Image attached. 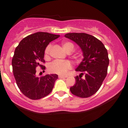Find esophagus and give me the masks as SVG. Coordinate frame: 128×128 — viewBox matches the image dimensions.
Wrapping results in <instances>:
<instances>
[{"label":"esophagus","mask_w":128,"mask_h":128,"mask_svg":"<svg viewBox=\"0 0 128 128\" xmlns=\"http://www.w3.org/2000/svg\"><path fill=\"white\" fill-rule=\"evenodd\" d=\"M58 77H59L60 78H67V77H68V76H64V75H59V76H58Z\"/></svg>","instance_id":"34e87169"}]
</instances>
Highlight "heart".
<instances>
[{"instance_id":"heart-1","label":"heart","mask_w":128,"mask_h":128,"mask_svg":"<svg viewBox=\"0 0 128 128\" xmlns=\"http://www.w3.org/2000/svg\"><path fill=\"white\" fill-rule=\"evenodd\" d=\"M63 49L66 52H71L74 49V46L72 42H63L62 44ZM52 46L48 44L44 50V58L46 60L49 59V54ZM71 63L68 61H54L48 66L49 72L58 74H65L69 69L71 68Z\"/></svg>"}]
</instances>
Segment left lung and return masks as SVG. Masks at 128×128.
I'll return each mask as SVG.
<instances>
[{
    "label": "left lung",
    "instance_id": "obj_1",
    "mask_svg": "<svg viewBox=\"0 0 128 128\" xmlns=\"http://www.w3.org/2000/svg\"><path fill=\"white\" fill-rule=\"evenodd\" d=\"M66 38L75 42L81 49L84 58L76 72L81 73L75 77L76 83L70 88L73 94L86 98L99 90L106 78L109 65L107 50L99 40L86 33H68ZM84 73L85 78H81Z\"/></svg>",
    "mask_w": 128,
    "mask_h": 128
}]
</instances>
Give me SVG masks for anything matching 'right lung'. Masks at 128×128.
I'll return each instance as SVG.
<instances>
[{
	"instance_id": "1",
	"label": "right lung",
	"mask_w": 128,
	"mask_h": 128,
	"mask_svg": "<svg viewBox=\"0 0 128 128\" xmlns=\"http://www.w3.org/2000/svg\"><path fill=\"white\" fill-rule=\"evenodd\" d=\"M59 35L38 32L24 38L16 48L12 60V72L18 88L24 96L32 100L42 99L52 92L56 74L36 76L38 66L45 62L44 50L50 42L58 38Z\"/></svg>"
}]
</instances>
